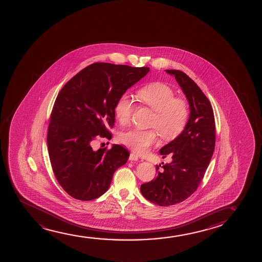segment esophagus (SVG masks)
Instances as JSON below:
<instances>
[{
	"label": "esophagus",
	"mask_w": 262,
	"mask_h": 262,
	"mask_svg": "<svg viewBox=\"0 0 262 262\" xmlns=\"http://www.w3.org/2000/svg\"><path fill=\"white\" fill-rule=\"evenodd\" d=\"M129 159L130 161H138L139 160V157L136 154H134V153H130Z\"/></svg>",
	"instance_id": "34e87169"
}]
</instances>
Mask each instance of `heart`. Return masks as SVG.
I'll list each match as a JSON object with an SVG mask.
<instances>
[{
  "label": "heart",
  "instance_id": "obj_1",
  "mask_svg": "<svg viewBox=\"0 0 262 262\" xmlns=\"http://www.w3.org/2000/svg\"><path fill=\"white\" fill-rule=\"evenodd\" d=\"M140 103L155 112L152 125L165 140H172L179 135L186 126L190 109L186 100L176 97V92L165 83L147 84L137 92ZM133 100L128 94H122L115 104V117L122 124L129 122L133 110ZM122 143L137 153H145L158 141V133L155 129L134 128L120 135Z\"/></svg>",
  "mask_w": 262,
  "mask_h": 262
}]
</instances>
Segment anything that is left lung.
Listing matches in <instances>:
<instances>
[{
  "label": "left lung",
  "instance_id": "1",
  "mask_svg": "<svg viewBox=\"0 0 262 262\" xmlns=\"http://www.w3.org/2000/svg\"><path fill=\"white\" fill-rule=\"evenodd\" d=\"M165 72L174 76L183 90L190 115L183 132L159 150L163 158L167 155L172 157L171 163L163 165L154 180L140 186L144 197L162 207L185 201L197 190L209 165L215 141V118L208 97L184 72Z\"/></svg>",
  "mask_w": 262,
  "mask_h": 262
}]
</instances>
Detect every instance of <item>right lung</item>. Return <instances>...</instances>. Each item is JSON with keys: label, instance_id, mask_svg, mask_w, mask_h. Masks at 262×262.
<instances>
[{"label": "right lung", "instance_id": "obj_1", "mask_svg": "<svg viewBox=\"0 0 262 262\" xmlns=\"http://www.w3.org/2000/svg\"><path fill=\"white\" fill-rule=\"evenodd\" d=\"M148 67L107 62L88 66L70 79L54 102L47 133L51 165L58 183L79 201H91L108 190L129 151L113 144L93 150L97 138L111 139L119 97L147 75Z\"/></svg>", "mask_w": 262, "mask_h": 262}]
</instances>
